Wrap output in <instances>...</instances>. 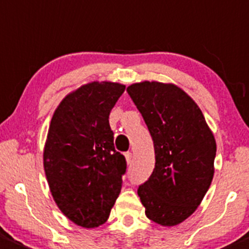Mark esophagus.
<instances>
[{
    "label": "esophagus",
    "instance_id": "obj_1",
    "mask_svg": "<svg viewBox=\"0 0 249 249\" xmlns=\"http://www.w3.org/2000/svg\"><path fill=\"white\" fill-rule=\"evenodd\" d=\"M125 159H126L127 163H131V161H132V153L131 152H125Z\"/></svg>",
    "mask_w": 249,
    "mask_h": 249
}]
</instances>
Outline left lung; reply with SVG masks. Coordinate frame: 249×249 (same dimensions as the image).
I'll use <instances>...</instances> for the list:
<instances>
[{"mask_svg": "<svg viewBox=\"0 0 249 249\" xmlns=\"http://www.w3.org/2000/svg\"><path fill=\"white\" fill-rule=\"evenodd\" d=\"M126 92L147 125L156 160L138 194L148 219L174 226L196 210L210 187L215 139L196 103L177 86L145 81Z\"/></svg>", "mask_w": 249, "mask_h": 249, "instance_id": "8db88e82", "label": "left lung"}]
</instances>
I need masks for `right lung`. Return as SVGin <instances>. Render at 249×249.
Wrapping results in <instances>:
<instances>
[{
    "mask_svg": "<svg viewBox=\"0 0 249 249\" xmlns=\"http://www.w3.org/2000/svg\"><path fill=\"white\" fill-rule=\"evenodd\" d=\"M125 90L92 82L69 94L55 110L44 148V169L55 203L86 229L108 220L122 190L126 160L114 147L109 114Z\"/></svg>",
    "mask_w": 249,
    "mask_h": 249,
    "instance_id": "add662e5",
    "label": "right lung"
}]
</instances>
